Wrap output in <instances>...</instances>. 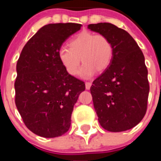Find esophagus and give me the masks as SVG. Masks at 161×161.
I'll use <instances>...</instances> for the list:
<instances>
[{
	"mask_svg": "<svg viewBox=\"0 0 161 161\" xmlns=\"http://www.w3.org/2000/svg\"><path fill=\"white\" fill-rule=\"evenodd\" d=\"M92 85V83L91 82H86L85 83V87H86V89H89Z\"/></svg>",
	"mask_w": 161,
	"mask_h": 161,
	"instance_id": "34e87169",
	"label": "esophagus"
}]
</instances>
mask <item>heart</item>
Masks as SVG:
<instances>
[{"instance_id": "obj_1", "label": "heart", "mask_w": 161, "mask_h": 161, "mask_svg": "<svg viewBox=\"0 0 161 161\" xmlns=\"http://www.w3.org/2000/svg\"><path fill=\"white\" fill-rule=\"evenodd\" d=\"M113 55V44L107 36L88 31L76 35L69 41V47H61L58 53L61 64L72 76L77 75L82 60L83 65L79 74L85 78L93 76L95 70H105Z\"/></svg>"}]
</instances>
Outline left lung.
<instances>
[{
  "label": "left lung",
  "mask_w": 161,
  "mask_h": 161,
  "mask_svg": "<svg viewBox=\"0 0 161 161\" xmlns=\"http://www.w3.org/2000/svg\"><path fill=\"white\" fill-rule=\"evenodd\" d=\"M114 47L109 66L93 82L90 92L99 124L110 132L130 130L147 110L150 85L145 57L132 36L111 23L90 24Z\"/></svg>",
  "instance_id": "obj_1"
}]
</instances>
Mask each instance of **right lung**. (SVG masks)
<instances>
[{
	"mask_svg": "<svg viewBox=\"0 0 161 161\" xmlns=\"http://www.w3.org/2000/svg\"><path fill=\"white\" fill-rule=\"evenodd\" d=\"M81 26H42L24 46L16 63V106L27 129L42 137H58L68 131L73 106L85 90L84 82L68 73L58 56L66 39Z\"/></svg>",
	"mask_w": 161,
	"mask_h": 161,
	"instance_id": "right-lung-1",
	"label": "right lung"
}]
</instances>
